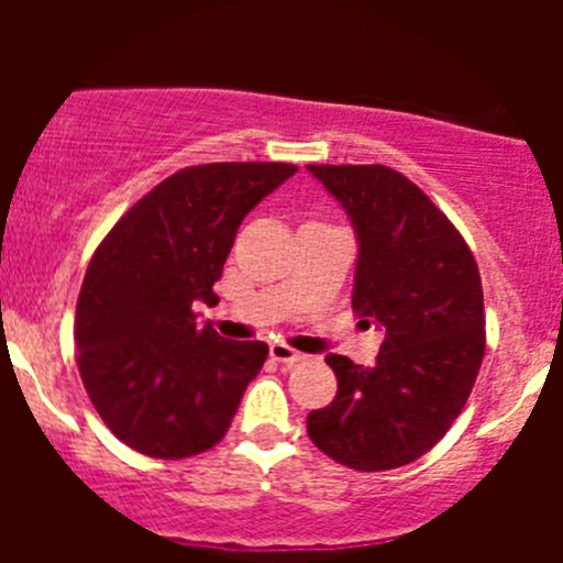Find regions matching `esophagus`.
<instances>
[{"label":"esophagus","instance_id":"1","mask_svg":"<svg viewBox=\"0 0 563 563\" xmlns=\"http://www.w3.org/2000/svg\"><path fill=\"white\" fill-rule=\"evenodd\" d=\"M269 356L275 362H283V365H294V362L305 360L302 351H294L291 345H286V343H272L269 345Z\"/></svg>","mask_w":563,"mask_h":563}]
</instances>
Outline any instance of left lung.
<instances>
[{"label": "left lung", "instance_id": "obj_1", "mask_svg": "<svg viewBox=\"0 0 563 563\" xmlns=\"http://www.w3.org/2000/svg\"><path fill=\"white\" fill-rule=\"evenodd\" d=\"M308 172L360 240L351 305L384 329L373 367L327 356L338 395L308 413V435L349 468H400L444 439L474 389L485 356L479 266L450 218L395 168Z\"/></svg>", "mask_w": 563, "mask_h": 563}]
</instances>
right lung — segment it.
Returning <instances> with one entry per match:
<instances>
[{"instance_id":"add662e5","label":"right lung","mask_w":563,"mask_h":563,"mask_svg":"<svg viewBox=\"0 0 563 563\" xmlns=\"http://www.w3.org/2000/svg\"><path fill=\"white\" fill-rule=\"evenodd\" d=\"M291 163H207L181 168L135 201L95 250L76 308V349L95 411L130 450L181 460L229 430L269 345L223 340L196 323L218 305L245 214Z\"/></svg>"}]
</instances>
